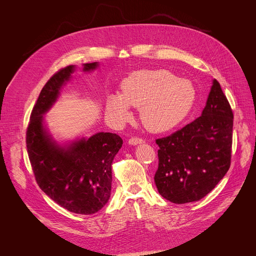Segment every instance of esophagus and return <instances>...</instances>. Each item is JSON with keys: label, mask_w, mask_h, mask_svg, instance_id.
Wrapping results in <instances>:
<instances>
[{"label": "esophagus", "mask_w": 256, "mask_h": 256, "mask_svg": "<svg viewBox=\"0 0 256 256\" xmlns=\"http://www.w3.org/2000/svg\"><path fill=\"white\" fill-rule=\"evenodd\" d=\"M144 140L140 138H130L128 140V144H132V146H136V144H142Z\"/></svg>", "instance_id": "obj_1"}]
</instances>
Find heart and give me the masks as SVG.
Masks as SVG:
<instances>
[{
  "label": "heart",
  "mask_w": 256,
  "mask_h": 256,
  "mask_svg": "<svg viewBox=\"0 0 256 256\" xmlns=\"http://www.w3.org/2000/svg\"><path fill=\"white\" fill-rule=\"evenodd\" d=\"M122 91L107 98L109 118L124 122L130 116V106L140 108L142 126L152 132L176 128L190 114L196 100L194 85L166 70L134 72L122 81Z\"/></svg>",
  "instance_id": "b5f03b06"
}]
</instances>
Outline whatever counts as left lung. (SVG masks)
<instances>
[{
  "label": "left lung",
  "mask_w": 256,
  "mask_h": 256,
  "mask_svg": "<svg viewBox=\"0 0 256 256\" xmlns=\"http://www.w3.org/2000/svg\"><path fill=\"white\" fill-rule=\"evenodd\" d=\"M232 132V109L214 79L202 116L156 140L159 194L171 202L186 204L210 192L230 168Z\"/></svg>",
  "instance_id": "obj_1"
}]
</instances>
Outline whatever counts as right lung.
Instances as JSON below:
<instances>
[{"instance_id":"1","label":"right lung","mask_w":256,"mask_h":256,"mask_svg":"<svg viewBox=\"0 0 256 256\" xmlns=\"http://www.w3.org/2000/svg\"><path fill=\"white\" fill-rule=\"evenodd\" d=\"M98 62L84 64L91 72ZM75 66H68L48 81L30 116L26 146L36 182L52 200L68 210L91 214L101 210L110 198L112 161L122 148L116 134L97 132L66 144L52 138L44 126V114L72 78Z\"/></svg>"}]
</instances>
